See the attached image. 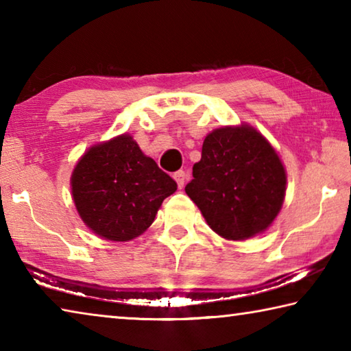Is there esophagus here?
<instances>
[{
	"instance_id": "esophagus-1",
	"label": "esophagus",
	"mask_w": 351,
	"mask_h": 351,
	"mask_svg": "<svg viewBox=\"0 0 351 351\" xmlns=\"http://www.w3.org/2000/svg\"><path fill=\"white\" fill-rule=\"evenodd\" d=\"M173 178H175V181L178 184V187L182 189L184 187V182H186V171L178 170V171H175V173H173Z\"/></svg>"
}]
</instances>
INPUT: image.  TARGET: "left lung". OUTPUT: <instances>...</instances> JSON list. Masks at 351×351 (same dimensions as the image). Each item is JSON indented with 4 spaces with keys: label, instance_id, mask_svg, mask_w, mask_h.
<instances>
[{
    "label": "left lung",
    "instance_id": "1",
    "mask_svg": "<svg viewBox=\"0 0 351 351\" xmlns=\"http://www.w3.org/2000/svg\"><path fill=\"white\" fill-rule=\"evenodd\" d=\"M287 175L271 144L254 128L226 127L206 136L186 193L207 224L228 240H246L274 221Z\"/></svg>",
    "mask_w": 351,
    "mask_h": 351
}]
</instances>
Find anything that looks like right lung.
<instances>
[{
    "mask_svg": "<svg viewBox=\"0 0 351 351\" xmlns=\"http://www.w3.org/2000/svg\"><path fill=\"white\" fill-rule=\"evenodd\" d=\"M71 186L83 221L111 241H128L144 232L178 187L127 134L83 154Z\"/></svg>",
    "mask_w": 351,
    "mask_h": 351,
    "instance_id": "1",
    "label": "right lung"
}]
</instances>
